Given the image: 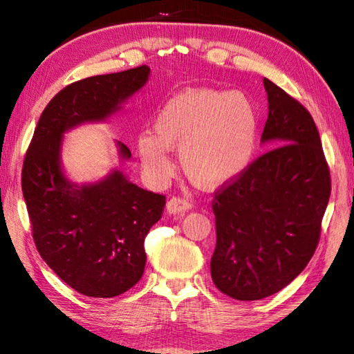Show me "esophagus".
Returning a JSON list of instances; mask_svg holds the SVG:
<instances>
[{"instance_id":"esophagus-1","label":"esophagus","mask_w":354,"mask_h":354,"mask_svg":"<svg viewBox=\"0 0 354 354\" xmlns=\"http://www.w3.org/2000/svg\"><path fill=\"white\" fill-rule=\"evenodd\" d=\"M165 208H167V213H170V214H179V213L189 212V209L192 208V204L189 201L183 199V198H171L167 201V205H165Z\"/></svg>"}]
</instances>
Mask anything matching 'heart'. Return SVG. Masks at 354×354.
Returning a JSON list of instances; mask_svg holds the SVG:
<instances>
[{
	"instance_id": "heart-1",
	"label": "heart",
	"mask_w": 354,
	"mask_h": 354,
	"mask_svg": "<svg viewBox=\"0 0 354 354\" xmlns=\"http://www.w3.org/2000/svg\"><path fill=\"white\" fill-rule=\"evenodd\" d=\"M155 133L141 132L138 155L146 175L164 184L173 175L170 149H179L193 183L216 189L236 181L250 167L259 135V111L240 91L187 89L164 104Z\"/></svg>"
}]
</instances>
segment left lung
I'll return each mask as SVG.
<instances>
[{
    "mask_svg": "<svg viewBox=\"0 0 354 354\" xmlns=\"http://www.w3.org/2000/svg\"><path fill=\"white\" fill-rule=\"evenodd\" d=\"M268 120L261 142L275 149L214 193L212 278L225 295L255 301L280 292L317 250L330 198V171L312 115L263 79Z\"/></svg>",
    "mask_w": 354,
    "mask_h": 354,
    "instance_id": "obj_1",
    "label": "left lung"
}]
</instances>
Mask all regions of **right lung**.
<instances>
[{
    "instance_id": "obj_1",
    "label": "right lung",
    "mask_w": 354,
    "mask_h": 354,
    "mask_svg": "<svg viewBox=\"0 0 354 354\" xmlns=\"http://www.w3.org/2000/svg\"><path fill=\"white\" fill-rule=\"evenodd\" d=\"M147 65L103 74L59 91L44 109L22 165V194L44 261L82 295L112 298L140 281L145 239L161 219L165 198L111 170L100 181L76 184L62 169L64 133L104 122L147 84ZM120 161L131 150L117 141Z\"/></svg>"
}]
</instances>
